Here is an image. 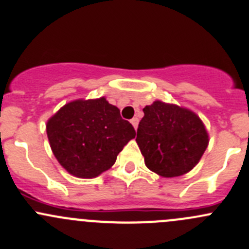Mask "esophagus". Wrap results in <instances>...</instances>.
Returning <instances> with one entry per match:
<instances>
[{"mask_svg": "<svg viewBox=\"0 0 249 249\" xmlns=\"http://www.w3.org/2000/svg\"><path fill=\"white\" fill-rule=\"evenodd\" d=\"M131 124H132V126L135 127V130L137 129V126H138V118H132V119H131Z\"/></svg>", "mask_w": 249, "mask_h": 249, "instance_id": "esophagus-1", "label": "esophagus"}]
</instances>
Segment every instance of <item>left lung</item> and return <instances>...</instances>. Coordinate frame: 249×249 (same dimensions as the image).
<instances>
[{"label": "left lung", "instance_id": "obj_1", "mask_svg": "<svg viewBox=\"0 0 249 249\" xmlns=\"http://www.w3.org/2000/svg\"><path fill=\"white\" fill-rule=\"evenodd\" d=\"M137 142L145 166L160 177L192 171L209 145V133L197 113L186 107L155 100L143 108Z\"/></svg>", "mask_w": 249, "mask_h": 249}]
</instances>
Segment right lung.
Here are the masks:
<instances>
[{"mask_svg":"<svg viewBox=\"0 0 249 249\" xmlns=\"http://www.w3.org/2000/svg\"><path fill=\"white\" fill-rule=\"evenodd\" d=\"M46 133L59 164L81 179H93L108 171L136 136L132 125L105 96L65 104L50 117Z\"/></svg>","mask_w":249,"mask_h":249,"instance_id":"1","label":"right lung"}]
</instances>
